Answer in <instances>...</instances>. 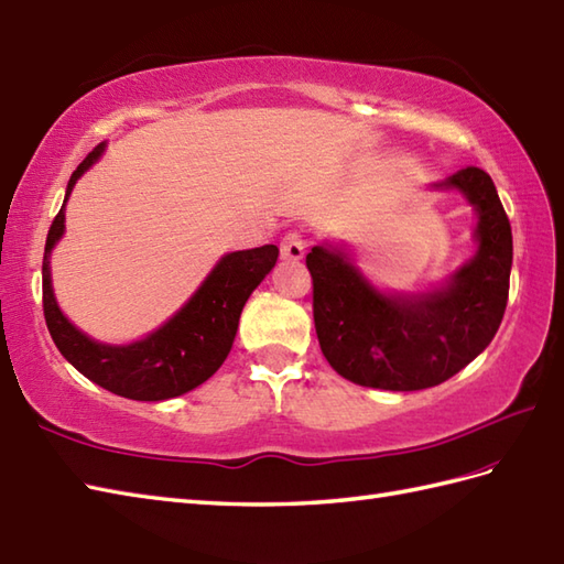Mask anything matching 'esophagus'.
<instances>
[{"instance_id":"esophagus-1","label":"esophagus","mask_w":564,"mask_h":564,"mask_svg":"<svg viewBox=\"0 0 564 564\" xmlns=\"http://www.w3.org/2000/svg\"><path fill=\"white\" fill-rule=\"evenodd\" d=\"M306 253V239L304 234L299 231H290L282 239V256L290 258V260H302Z\"/></svg>"}]
</instances>
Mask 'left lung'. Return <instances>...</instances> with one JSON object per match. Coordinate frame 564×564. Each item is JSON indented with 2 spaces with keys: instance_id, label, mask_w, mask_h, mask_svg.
Returning a JSON list of instances; mask_svg holds the SVG:
<instances>
[{
  "instance_id": "1",
  "label": "left lung",
  "mask_w": 564,
  "mask_h": 564,
  "mask_svg": "<svg viewBox=\"0 0 564 564\" xmlns=\"http://www.w3.org/2000/svg\"><path fill=\"white\" fill-rule=\"evenodd\" d=\"M434 187L460 191L478 212V253L440 290L383 294L345 250L314 246L306 256L323 357L347 381L383 391L440 386L470 365L502 323L511 227L492 178L468 166Z\"/></svg>"
}]
</instances>
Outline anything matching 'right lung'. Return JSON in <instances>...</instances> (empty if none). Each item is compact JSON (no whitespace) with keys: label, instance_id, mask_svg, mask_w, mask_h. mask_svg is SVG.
Returning a JSON list of instances; mask_svg holds the SVG:
<instances>
[{"label":"right lung","instance_id":"obj_1","mask_svg":"<svg viewBox=\"0 0 564 564\" xmlns=\"http://www.w3.org/2000/svg\"><path fill=\"white\" fill-rule=\"evenodd\" d=\"M104 144L89 152L67 183V195L47 231L43 256V314L53 343L69 365L106 391L130 400H169L193 391L215 373L234 345L241 311L256 286L278 262V246L224 256L176 316L132 345H101L62 316L50 282V253L65 234V205L72 187L89 171Z\"/></svg>","mask_w":564,"mask_h":564}]
</instances>
